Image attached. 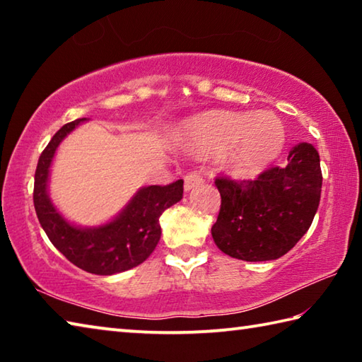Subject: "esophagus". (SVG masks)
<instances>
[{
	"label": "esophagus",
	"instance_id": "esophagus-1",
	"mask_svg": "<svg viewBox=\"0 0 362 362\" xmlns=\"http://www.w3.org/2000/svg\"><path fill=\"white\" fill-rule=\"evenodd\" d=\"M203 182H204L203 177H201L199 174H196V173L185 175V192H189V189H193L194 187L201 185Z\"/></svg>",
	"mask_w": 362,
	"mask_h": 362
}]
</instances>
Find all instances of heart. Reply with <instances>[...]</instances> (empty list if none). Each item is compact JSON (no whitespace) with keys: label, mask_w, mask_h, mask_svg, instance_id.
Masks as SVG:
<instances>
[{"label":"heart","mask_w":362,"mask_h":362,"mask_svg":"<svg viewBox=\"0 0 362 362\" xmlns=\"http://www.w3.org/2000/svg\"><path fill=\"white\" fill-rule=\"evenodd\" d=\"M187 150L220 153L225 169L238 179L262 174L283 150L284 126L276 115L207 112L182 127Z\"/></svg>","instance_id":"obj_1"}]
</instances>
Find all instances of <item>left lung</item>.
Segmentation results:
<instances>
[{
    "mask_svg": "<svg viewBox=\"0 0 362 362\" xmlns=\"http://www.w3.org/2000/svg\"><path fill=\"white\" fill-rule=\"evenodd\" d=\"M222 196L212 238L223 254L246 262L276 260L289 252L313 222L321 199L320 153L297 144L286 168L257 180L216 179Z\"/></svg>",
    "mask_w": 362,
    "mask_h": 362,
    "instance_id": "obj_1",
    "label": "left lung"
}]
</instances>
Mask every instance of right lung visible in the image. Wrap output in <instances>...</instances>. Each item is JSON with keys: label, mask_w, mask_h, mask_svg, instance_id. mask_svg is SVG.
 <instances>
[{"label": "right lung", "mask_w": 362, "mask_h": 362, "mask_svg": "<svg viewBox=\"0 0 362 362\" xmlns=\"http://www.w3.org/2000/svg\"><path fill=\"white\" fill-rule=\"evenodd\" d=\"M86 118L60 127L41 153L35 173L33 203L42 230L59 252L84 272L110 276L140 265L161 238L159 217L183 196V180L170 185L142 187L110 222L78 226L66 220L49 198V174L62 140Z\"/></svg>", "instance_id": "1"}]
</instances>
